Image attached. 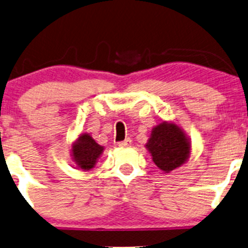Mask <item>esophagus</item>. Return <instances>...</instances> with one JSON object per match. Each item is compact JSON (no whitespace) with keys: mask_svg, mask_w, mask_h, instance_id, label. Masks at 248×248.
<instances>
[{"mask_svg":"<svg viewBox=\"0 0 248 248\" xmlns=\"http://www.w3.org/2000/svg\"><path fill=\"white\" fill-rule=\"evenodd\" d=\"M131 144H132V142H131V139L127 138V139H125V140H123V141H119L118 142V146L119 147H125V146H130Z\"/></svg>","mask_w":248,"mask_h":248,"instance_id":"esophagus-1","label":"esophagus"}]
</instances>
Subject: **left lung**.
Returning <instances> with one entry per match:
<instances>
[{
	"instance_id": "1",
	"label": "left lung",
	"mask_w": 248,
	"mask_h": 248,
	"mask_svg": "<svg viewBox=\"0 0 248 248\" xmlns=\"http://www.w3.org/2000/svg\"><path fill=\"white\" fill-rule=\"evenodd\" d=\"M153 162L164 173L181 167L191 153L190 138L175 122L164 121L155 125L145 145Z\"/></svg>"
}]
</instances>
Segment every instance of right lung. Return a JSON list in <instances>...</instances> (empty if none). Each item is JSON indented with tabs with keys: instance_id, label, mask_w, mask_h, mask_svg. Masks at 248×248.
I'll use <instances>...</instances> for the list:
<instances>
[{
	"instance_id": "right-lung-1",
	"label": "right lung",
	"mask_w": 248,
	"mask_h": 248,
	"mask_svg": "<svg viewBox=\"0 0 248 248\" xmlns=\"http://www.w3.org/2000/svg\"><path fill=\"white\" fill-rule=\"evenodd\" d=\"M104 147L98 145L89 133H80L71 145V156L78 170L88 171L95 167Z\"/></svg>"
}]
</instances>
